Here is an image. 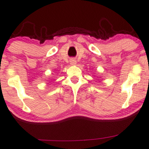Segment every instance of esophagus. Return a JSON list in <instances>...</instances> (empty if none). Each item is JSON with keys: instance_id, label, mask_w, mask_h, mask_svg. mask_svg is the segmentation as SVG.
Here are the masks:
<instances>
[{"instance_id": "obj_1", "label": "esophagus", "mask_w": 149, "mask_h": 149, "mask_svg": "<svg viewBox=\"0 0 149 149\" xmlns=\"http://www.w3.org/2000/svg\"><path fill=\"white\" fill-rule=\"evenodd\" d=\"M70 63H71L72 66H74V65L76 64V61L74 59H71V61H70Z\"/></svg>"}]
</instances>
